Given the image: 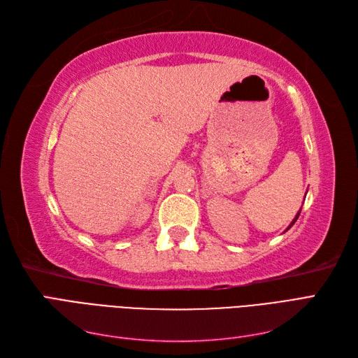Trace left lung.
<instances>
[{
    "instance_id": "8db88e82",
    "label": "left lung",
    "mask_w": 358,
    "mask_h": 358,
    "mask_svg": "<svg viewBox=\"0 0 358 358\" xmlns=\"http://www.w3.org/2000/svg\"><path fill=\"white\" fill-rule=\"evenodd\" d=\"M299 215H300V210H299V213H297V215H296V218H294V220H292V222H291V224H289V227H288V229H291V227H292V224H294V222H296V220H297V218H299ZM288 229H287V230H288Z\"/></svg>"
}]
</instances>
